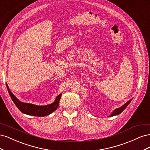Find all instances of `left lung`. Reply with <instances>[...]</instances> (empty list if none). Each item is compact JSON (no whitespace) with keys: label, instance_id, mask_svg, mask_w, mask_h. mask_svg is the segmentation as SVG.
I'll list each match as a JSON object with an SVG mask.
<instances>
[{"label":"left lung","instance_id":"obj_1","mask_svg":"<svg viewBox=\"0 0 150 150\" xmlns=\"http://www.w3.org/2000/svg\"><path fill=\"white\" fill-rule=\"evenodd\" d=\"M131 100H132V99H130V100H129L128 101H127L123 106H122L121 107L119 108H117L116 109V110H115L114 111H113V112L111 113V114L109 116V117H111V116H116V115H117L120 114L121 112H122V111H123L125 110V109L128 106V104L130 103V102L131 101Z\"/></svg>","mask_w":150,"mask_h":150}]
</instances>
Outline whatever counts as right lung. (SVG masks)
I'll return each mask as SVG.
<instances>
[{
    "instance_id": "1",
    "label": "right lung",
    "mask_w": 150,
    "mask_h": 150,
    "mask_svg": "<svg viewBox=\"0 0 150 150\" xmlns=\"http://www.w3.org/2000/svg\"><path fill=\"white\" fill-rule=\"evenodd\" d=\"M6 86L8 92L9 93V95L11 98H12L13 102L14 103L17 108L19 109L22 112L24 113V114L39 117L45 116L53 112L54 111L56 110L57 108L59 107V101L62 95L61 93L60 94H59L56 97L54 103L46 106H37L33 104L25 103L20 101L19 99L12 93L9 88H8L7 83Z\"/></svg>"
}]
</instances>
